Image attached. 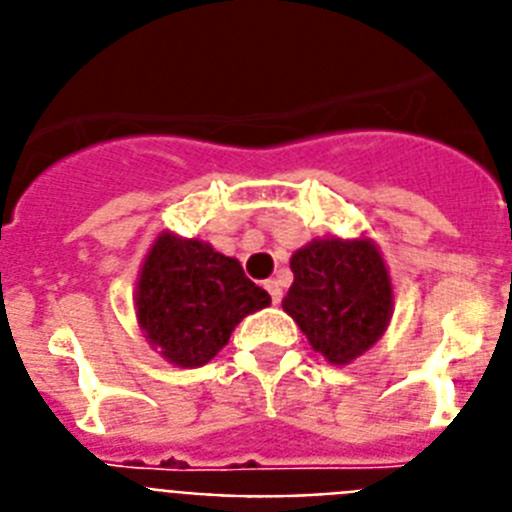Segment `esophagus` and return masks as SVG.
Segmentation results:
<instances>
[{
	"label": "esophagus",
	"instance_id": "esophagus-1",
	"mask_svg": "<svg viewBox=\"0 0 512 512\" xmlns=\"http://www.w3.org/2000/svg\"><path fill=\"white\" fill-rule=\"evenodd\" d=\"M264 289L271 295V302H274V305H279V302H282V284H279L277 279H266Z\"/></svg>",
	"mask_w": 512,
	"mask_h": 512
}]
</instances>
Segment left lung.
Returning <instances> with one entry per match:
<instances>
[{"label":"left lung","instance_id":"left-lung-1","mask_svg":"<svg viewBox=\"0 0 512 512\" xmlns=\"http://www.w3.org/2000/svg\"><path fill=\"white\" fill-rule=\"evenodd\" d=\"M289 266L295 282L282 307L328 364H351L390 328L395 292L372 238H312Z\"/></svg>","mask_w":512,"mask_h":512}]
</instances>
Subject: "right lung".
<instances>
[{"instance_id": "obj_1", "label": "right lung", "mask_w": 512, "mask_h": 512, "mask_svg": "<svg viewBox=\"0 0 512 512\" xmlns=\"http://www.w3.org/2000/svg\"><path fill=\"white\" fill-rule=\"evenodd\" d=\"M269 305L271 297L243 274L241 261L171 230L156 235L135 282L140 333L161 359L182 369L215 359L235 325Z\"/></svg>"}]
</instances>
